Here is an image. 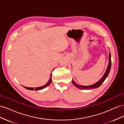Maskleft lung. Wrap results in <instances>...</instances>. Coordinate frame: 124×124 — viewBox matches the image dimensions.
Masks as SVG:
<instances>
[{"instance_id": "obj_1", "label": "left lung", "mask_w": 124, "mask_h": 124, "mask_svg": "<svg viewBox=\"0 0 124 124\" xmlns=\"http://www.w3.org/2000/svg\"><path fill=\"white\" fill-rule=\"evenodd\" d=\"M111 54L110 53L109 54V57H108V60H109V62H108V64L107 67V69L105 72L104 75L103 76V77L101 78V79L98 81L97 82V83H96L95 84L90 85V86H82L80 85H78L77 83H76V82L74 81V80L72 79V82L73 84L76 86V87H77L78 88L80 89H94V88H97L99 87V86L102 84V83L104 81V80L106 79L107 77L108 76V74L110 72V71L111 69Z\"/></svg>"}]
</instances>
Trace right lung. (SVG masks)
Wrapping results in <instances>:
<instances>
[{
    "label": "right lung",
    "instance_id": "right-lung-1",
    "mask_svg": "<svg viewBox=\"0 0 124 124\" xmlns=\"http://www.w3.org/2000/svg\"><path fill=\"white\" fill-rule=\"evenodd\" d=\"M52 73H51V75H50V80H48V81L47 82V83L46 84V85H44V86H41V87H36V88H32V87H24L25 88H26V89H28V90H31V91H38V90H41V89H43V88H46V87L47 86H48V85H49L50 84H51V83L52 82Z\"/></svg>",
    "mask_w": 124,
    "mask_h": 124
}]
</instances>
